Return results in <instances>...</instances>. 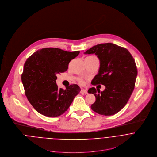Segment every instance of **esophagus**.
<instances>
[{"mask_svg": "<svg viewBox=\"0 0 157 157\" xmlns=\"http://www.w3.org/2000/svg\"><path fill=\"white\" fill-rule=\"evenodd\" d=\"M80 93H81L86 94V93H88V91H87L86 90H85V89H82L81 91H80Z\"/></svg>", "mask_w": 157, "mask_h": 157, "instance_id": "esophagus-1", "label": "esophagus"}]
</instances>
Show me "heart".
<instances>
[{"instance_id": "heart-1", "label": "heart", "mask_w": 157, "mask_h": 157, "mask_svg": "<svg viewBox=\"0 0 157 157\" xmlns=\"http://www.w3.org/2000/svg\"><path fill=\"white\" fill-rule=\"evenodd\" d=\"M88 58H96V57H93V56H90V57H88ZM80 83H83V81H82V80H80Z\"/></svg>"}]
</instances>
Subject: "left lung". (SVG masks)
I'll list each match as a JSON object with an SVG mask.
<instances>
[{
  "instance_id": "8db88e82",
  "label": "left lung",
  "mask_w": 157,
  "mask_h": 157,
  "mask_svg": "<svg viewBox=\"0 0 157 157\" xmlns=\"http://www.w3.org/2000/svg\"><path fill=\"white\" fill-rule=\"evenodd\" d=\"M85 54H95L100 62L98 74L91 84L105 86L101 92L89 88L88 92L96 98L91 109L105 116L116 114L127 104L134 89L137 75L134 59L127 49L110 43L94 46Z\"/></svg>"
}]
</instances>
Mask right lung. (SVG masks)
<instances>
[{
    "mask_svg": "<svg viewBox=\"0 0 157 157\" xmlns=\"http://www.w3.org/2000/svg\"><path fill=\"white\" fill-rule=\"evenodd\" d=\"M80 51H66L56 48H43L26 60L21 81L28 100L40 114L55 117L65 113L80 91L76 84L59 88L58 74L68 69L69 62Z\"/></svg>",
    "mask_w": 157,
    "mask_h": 157,
    "instance_id": "right-lung-1",
    "label": "right lung"
}]
</instances>
